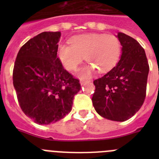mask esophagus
I'll return each mask as SVG.
<instances>
[{"mask_svg":"<svg viewBox=\"0 0 159 159\" xmlns=\"http://www.w3.org/2000/svg\"><path fill=\"white\" fill-rule=\"evenodd\" d=\"M90 80H84V79H82V80H80V84H82V85H84V84H87V83L89 82Z\"/></svg>","mask_w":159,"mask_h":159,"instance_id":"obj_1","label":"esophagus"}]
</instances>
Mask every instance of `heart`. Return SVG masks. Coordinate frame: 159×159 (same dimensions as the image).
I'll return each mask as SVG.
<instances>
[{
    "instance_id": "b5f03b06",
    "label": "heart",
    "mask_w": 159,
    "mask_h": 159,
    "mask_svg": "<svg viewBox=\"0 0 159 159\" xmlns=\"http://www.w3.org/2000/svg\"><path fill=\"white\" fill-rule=\"evenodd\" d=\"M71 45L60 43L57 56L68 71H76L84 57L89 65L80 71L83 77L89 76L95 69L105 72L113 68L121 56V43L111 34H91L75 36L70 40Z\"/></svg>"
}]
</instances>
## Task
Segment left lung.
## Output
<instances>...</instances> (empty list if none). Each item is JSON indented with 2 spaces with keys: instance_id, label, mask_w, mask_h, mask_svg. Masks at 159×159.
<instances>
[{
  "instance_id": "left-lung-1",
  "label": "left lung",
  "mask_w": 159,
  "mask_h": 159,
  "mask_svg": "<svg viewBox=\"0 0 159 159\" xmlns=\"http://www.w3.org/2000/svg\"><path fill=\"white\" fill-rule=\"evenodd\" d=\"M121 58L116 67L94 80L92 103L99 116L126 121L143 106L147 92L149 64L143 48L134 38L118 33Z\"/></svg>"
}]
</instances>
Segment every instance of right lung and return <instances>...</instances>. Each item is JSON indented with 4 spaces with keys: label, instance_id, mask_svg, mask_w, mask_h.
<instances>
[{
    "label": "right lung",
    "instance_id": "obj_1",
    "mask_svg": "<svg viewBox=\"0 0 159 159\" xmlns=\"http://www.w3.org/2000/svg\"><path fill=\"white\" fill-rule=\"evenodd\" d=\"M60 36V32H43L34 36L20 48L14 64L19 105L37 124H50L67 116L81 88L57 57Z\"/></svg>",
    "mask_w": 159,
    "mask_h": 159
}]
</instances>
